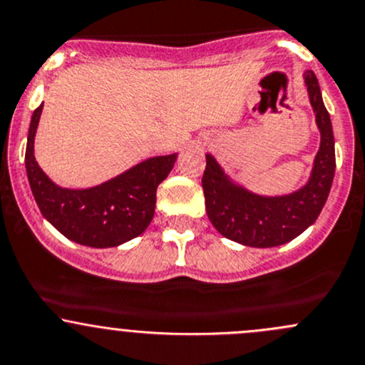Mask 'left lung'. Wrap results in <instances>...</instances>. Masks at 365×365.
I'll list each match as a JSON object with an SVG mask.
<instances>
[{"instance_id": "1", "label": "left lung", "mask_w": 365, "mask_h": 365, "mask_svg": "<svg viewBox=\"0 0 365 365\" xmlns=\"http://www.w3.org/2000/svg\"><path fill=\"white\" fill-rule=\"evenodd\" d=\"M302 77L320 131V148L306 184L292 193L258 195L232 179L212 155H205L202 187L210 223L223 237L242 246L274 247L290 242L317 221L329 198L336 172L332 123L317 75L306 70Z\"/></svg>"}]
</instances>
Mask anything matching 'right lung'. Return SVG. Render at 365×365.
<instances>
[{"mask_svg":"<svg viewBox=\"0 0 365 365\" xmlns=\"http://www.w3.org/2000/svg\"><path fill=\"white\" fill-rule=\"evenodd\" d=\"M43 103L33 112L26 145V174L45 220L66 239L89 247H114L138 237L151 223L156 190L174 168L178 153L153 156L91 187H63L40 168L35 135Z\"/></svg>","mask_w":365,"mask_h":365,"instance_id":"obj_1","label":"right lung"}]
</instances>
